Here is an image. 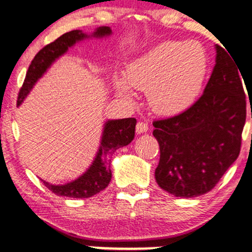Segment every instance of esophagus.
Here are the masks:
<instances>
[{"label": "esophagus", "mask_w": 252, "mask_h": 252, "mask_svg": "<svg viewBox=\"0 0 252 252\" xmlns=\"http://www.w3.org/2000/svg\"><path fill=\"white\" fill-rule=\"evenodd\" d=\"M147 130H148V124L146 122L140 121V122H137V124H136V132L137 134H143V132H147Z\"/></svg>", "instance_id": "1"}]
</instances>
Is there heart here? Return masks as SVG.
<instances>
[{
  "instance_id": "heart-1",
  "label": "heart",
  "mask_w": 252,
  "mask_h": 252,
  "mask_svg": "<svg viewBox=\"0 0 252 252\" xmlns=\"http://www.w3.org/2000/svg\"><path fill=\"white\" fill-rule=\"evenodd\" d=\"M210 59L198 41H163L136 58L126 74L115 77L121 96L134 98V88L147 90L148 102L161 115H175L189 109L201 92Z\"/></svg>"
}]
</instances>
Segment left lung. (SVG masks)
Listing matches in <instances>:
<instances>
[{
	"label": "left lung",
	"instance_id": "1",
	"mask_svg": "<svg viewBox=\"0 0 252 252\" xmlns=\"http://www.w3.org/2000/svg\"><path fill=\"white\" fill-rule=\"evenodd\" d=\"M216 51L215 68L202 96L181 114L153 122L160 146L156 182L180 198L215 189L241 152L247 118L242 73L231 54L218 45Z\"/></svg>",
	"mask_w": 252,
	"mask_h": 252
}]
</instances>
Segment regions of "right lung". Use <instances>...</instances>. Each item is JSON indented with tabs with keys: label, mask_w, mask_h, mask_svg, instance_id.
<instances>
[{
	"label": "right lung",
	"mask_w": 252,
	"mask_h": 252,
	"mask_svg": "<svg viewBox=\"0 0 252 252\" xmlns=\"http://www.w3.org/2000/svg\"><path fill=\"white\" fill-rule=\"evenodd\" d=\"M111 34L110 27L97 28L96 32L91 36L103 37ZM90 37L88 34L83 33L82 31L76 30L68 33L63 34L53 42L46 45L42 50L37 52V54L32 60L30 67H28L27 74H26L24 85L19 92L17 97V106L20 105L30 91L35 85L39 78L47 71V68L53 63L59 57L67 52L71 46L78 41ZM135 118H123V120H111L104 124V130L100 141L99 149H98L96 158L92 162L90 168L80 175L74 181L68 182L65 185H52L50 182L43 181V185L48 189L52 190L54 194L60 196H70V198H90L94 196L100 190L106 189L111 180V155L118 148L128 144L134 140L135 136Z\"/></svg>",
	"instance_id": "add662e5"
}]
</instances>
